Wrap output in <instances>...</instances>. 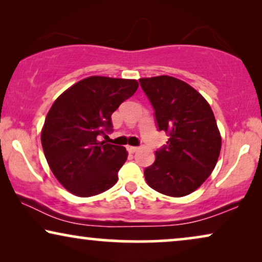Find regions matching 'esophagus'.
<instances>
[{"instance_id":"1","label":"esophagus","mask_w":262,"mask_h":262,"mask_svg":"<svg viewBox=\"0 0 262 262\" xmlns=\"http://www.w3.org/2000/svg\"><path fill=\"white\" fill-rule=\"evenodd\" d=\"M138 150V148L137 146H132V145H127V151L128 152H131V154H134V152H136Z\"/></svg>"}]
</instances>
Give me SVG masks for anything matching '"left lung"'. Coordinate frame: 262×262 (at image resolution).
Wrapping results in <instances>:
<instances>
[{
  "label": "left lung",
  "mask_w": 262,
  "mask_h": 262,
  "mask_svg": "<svg viewBox=\"0 0 262 262\" xmlns=\"http://www.w3.org/2000/svg\"><path fill=\"white\" fill-rule=\"evenodd\" d=\"M157 127L167 132V144L155 152L146 167L150 187L169 196L194 192L210 177L221 152L222 138L209 102L194 88L167 76L141 78Z\"/></svg>",
  "instance_id": "obj_1"
}]
</instances>
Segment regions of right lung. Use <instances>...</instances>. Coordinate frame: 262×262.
I'll use <instances>...</instances> for the list:
<instances>
[{
	"instance_id": "right-lung-1",
	"label": "right lung",
	"mask_w": 262,
	"mask_h": 262,
	"mask_svg": "<svg viewBox=\"0 0 262 262\" xmlns=\"http://www.w3.org/2000/svg\"><path fill=\"white\" fill-rule=\"evenodd\" d=\"M137 88L136 80L91 76L53 102L41 130V145L53 175L73 194L96 195L117 182L127 151L99 142V136L112 131L111 116Z\"/></svg>"
}]
</instances>
